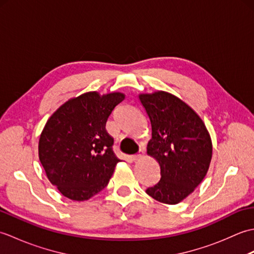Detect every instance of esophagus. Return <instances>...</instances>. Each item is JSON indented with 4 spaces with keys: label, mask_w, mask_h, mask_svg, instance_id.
<instances>
[{
    "label": "esophagus",
    "mask_w": 254,
    "mask_h": 254,
    "mask_svg": "<svg viewBox=\"0 0 254 254\" xmlns=\"http://www.w3.org/2000/svg\"><path fill=\"white\" fill-rule=\"evenodd\" d=\"M143 156H144V148H139L137 154L132 155V159H133L134 161H136V160H138V159H141V158L143 157Z\"/></svg>",
    "instance_id": "obj_1"
}]
</instances>
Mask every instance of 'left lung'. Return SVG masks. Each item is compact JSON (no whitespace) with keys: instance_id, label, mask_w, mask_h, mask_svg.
I'll return each instance as SVG.
<instances>
[{"instance_id":"1","label":"left lung","mask_w":254,"mask_h":254,"mask_svg":"<svg viewBox=\"0 0 254 254\" xmlns=\"http://www.w3.org/2000/svg\"><path fill=\"white\" fill-rule=\"evenodd\" d=\"M152 124L147 154L160 166V180L146 190L165 204H177L206 176L213 146L202 119L178 97L166 91L139 95Z\"/></svg>"}]
</instances>
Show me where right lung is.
Listing matches in <instances>:
<instances>
[{
  "instance_id": "obj_1",
  "label": "right lung",
  "mask_w": 254,
  "mask_h": 254,
  "mask_svg": "<svg viewBox=\"0 0 254 254\" xmlns=\"http://www.w3.org/2000/svg\"><path fill=\"white\" fill-rule=\"evenodd\" d=\"M121 93L90 91L69 99L47 121L39 138V159L48 179L64 196L85 201L106 188L120 161L106 123Z\"/></svg>"
}]
</instances>
